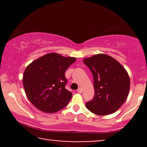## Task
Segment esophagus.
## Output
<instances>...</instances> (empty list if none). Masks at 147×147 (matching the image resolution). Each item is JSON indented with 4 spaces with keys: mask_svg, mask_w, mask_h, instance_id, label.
Returning <instances> with one entry per match:
<instances>
[{
    "mask_svg": "<svg viewBox=\"0 0 147 147\" xmlns=\"http://www.w3.org/2000/svg\"><path fill=\"white\" fill-rule=\"evenodd\" d=\"M77 91H78V93H80V94H81V93H82V88H78V90H77Z\"/></svg>",
    "mask_w": 147,
    "mask_h": 147,
    "instance_id": "obj_1",
    "label": "esophagus"
}]
</instances>
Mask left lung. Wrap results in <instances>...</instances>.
I'll use <instances>...</instances> for the list:
<instances>
[{"label": "left lung", "mask_w": 147, "mask_h": 147, "mask_svg": "<svg viewBox=\"0 0 147 147\" xmlns=\"http://www.w3.org/2000/svg\"><path fill=\"white\" fill-rule=\"evenodd\" d=\"M94 77L95 96L86 106L92 113L100 116L112 114L119 109L128 97L130 78L123 66L106 54L85 58Z\"/></svg>", "instance_id": "obj_1"}]
</instances>
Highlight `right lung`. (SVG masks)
<instances>
[{
	"label": "right lung",
	"instance_id": "obj_1",
	"mask_svg": "<svg viewBox=\"0 0 147 147\" xmlns=\"http://www.w3.org/2000/svg\"><path fill=\"white\" fill-rule=\"evenodd\" d=\"M75 57L50 53L30 63L24 71L23 83L28 99L38 110L53 113L67 105L72 94L65 89V73Z\"/></svg>",
	"mask_w": 147,
	"mask_h": 147
}]
</instances>
